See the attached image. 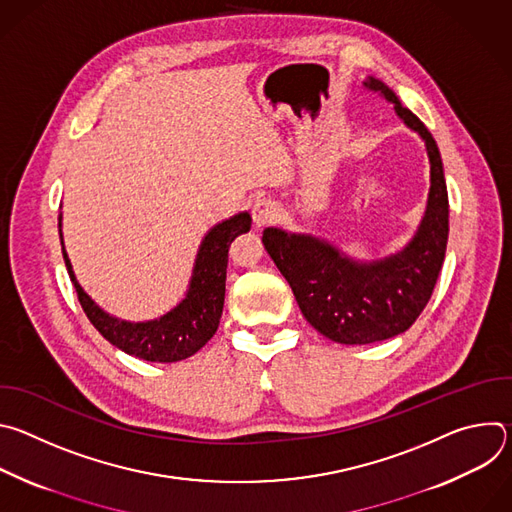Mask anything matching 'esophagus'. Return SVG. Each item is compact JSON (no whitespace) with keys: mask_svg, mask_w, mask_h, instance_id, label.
Masks as SVG:
<instances>
[{"mask_svg":"<svg viewBox=\"0 0 512 512\" xmlns=\"http://www.w3.org/2000/svg\"><path fill=\"white\" fill-rule=\"evenodd\" d=\"M279 214V206L271 198H259L253 204V221L257 227H265L273 223Z\"/></svg>","mask_w":512,"mask_h":512,"instance_id":"esophagus-1","label":"esophagus"}]
</instances>
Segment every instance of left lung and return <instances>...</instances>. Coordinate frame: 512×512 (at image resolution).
<instances>
[{"instance_id": "8db88e82", "label": "left lung", "mask_w": 512, "mask_h": 512, "mask_svg": "<svg viewBox=\"0 0 512 512\" xmlns=\"http://www.w3.org/2000/svg\"><path fill=\"white\" fill-rule=\"evenodd\" d=\"M364 87L393 103L403 123L425 141L431 186L415 237L403 251L371 263L354 261L312 235L265 229L261 239L304 318L340 344L387 340L419 318L440 275L450 231L448 188L435 139L385 83L369 77Z\"/></svg>"}]
</instances>
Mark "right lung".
Instances as JSON below:
<instances>
[{
	"label": "right lung",
	"instance_id": "obj_1",
	"mask_svg": "<svg viewBox=\"0 0 512 512\" xmlns=\"http://www.w3.org/2000/svg\"><path fill=\"white\" fill-rule=\"evenodd\" d=\"M60 218L62 216H58V221ZM249 229V212H239L231 216L229 221L212 227L198 249L186 298L174 310L150 322H127L103 312L79 285L70 259L64 251L62 231L60 243L62 257L70 281L75 283L79 302L101 336L131 356L150 362H178L198 352L214 336L225 306L229 247Z\"/></svg>",
	"mask_w": 512,
	"mask_h": 512
}]
</instances>
